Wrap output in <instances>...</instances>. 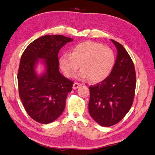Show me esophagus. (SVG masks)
<instances>
[{
  "label": "esophagus",
  "instance_id": "obj_1",
  "mask_svg": "<svg viewBox=\"0 0 155 155\" xmlns=\"http://www.w3.org/2000/svg\"><path fill=\"white\" fill-rule=\"evenodd\" d=\"M81 85V84L78 83H74V85H73V88L74 89H77L80 87V86Z\"/></svg>",
  "mask_w": 155,
  "mask_h": 155
}]
</instances>
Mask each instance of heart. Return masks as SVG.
<instances>
[{
    "label": "heart",
    "mask_w": 155,
    "mask_h": 155,
    "mask_svg": "<svg viewBox=\"0 0 155 155\" xmlns=\"http://www.w3.org/2000/svg\"><path fill=\"white\" fill-rule=\"evenodd\" d=\"M59 65L67 77L76 75L78 79H88L99 83L108 77L114 67L115 55L112 50L95 41H84L77 44L71 54L65 53L59 58Z\"/></svg>",
    "instance_id": "b5f03b06"
}]
</instances>
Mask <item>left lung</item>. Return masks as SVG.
I'll return each instance as SVG.
<instances>
[{"label": "left lung", "mask_w": 155, "mask_h": 155, "mask_svg": "<svg viewBox=\"0 0 155 155\" xmlns=\"http://www.w3.org/2000/svg\"><path fill=\"white\" fill-rule=\"evenodd\" d=\"M117 48V58L108 77L90 86L89 113L103 127H111L123 119L134 99L136 74L130 57L122 44L111 40Z\"/></svg>", "instance_id": "1"}]
</instances>
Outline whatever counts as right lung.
I'll return each instance as SVG.
<instances>
[{"mask_svg":"<svg viewBox=\"0 0 155 155\" xmlns=\"http://www.w3.org/2000/svg\"><path fill=\"white\" fill-rule=\"evenodd\" d=\"M72 41L61 35H44L31 42L21 57L18 73L20 98L28 115L41 124L58 118L72 90L74 83L60 73L58 59L60 49ZM39 62L45 68L40 75L36 72Z\"/></svg>","mask_w":155,"mask_h":155,"instance_id":"add662e5","label":"right lung"}]
</instances>
